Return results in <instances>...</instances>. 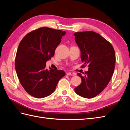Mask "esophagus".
Returning <instances> with one entry per match:
<instances>
[{
	"mask_svg": "<svg viewBox=\"0 0 130 130\" xmlns=\"http://www.w3.org/2000/svg\"><path fill=\"white\" fill-rule=\"evenodd\" d=\"M67 75H71V76H74L75 75V74L74 73H72V72H68L67 73Z\"/></svg>",
	"mask_w": 130,
	"mask_h": 130,
	"instance_id": "esophagus-1",
	"label": "esophagus"
}]
</instances>
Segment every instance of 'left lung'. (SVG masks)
<instances>
[{
	"label": "left lung",
	"instance_id": "8db88e82",
	"mask_svg": "<svg viewBox=\"0 0 130 130\" xmlns=\"http://www.w3.org/2000/svg\"><path fill=\"white\" fill-rule=\"evenodd\" d=\"M75 41L81 51L84 64L88 70L81 78V84L74 89L78 95L90 99L99 94L109 83L115 70L116 55L112 44L99 34L84 31L74 34Z\"/></svg>",
	"mask_w": 130,
	"mask_h": 130
}]
</instances>
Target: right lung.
Returning <instances> with one entry per match:
<instances>
[{
    "label": "right lung",
    "mask_w": 130,
    "mask_h": 130,
    "mask_svg": "<svg viewBox=\"0 0 130 130\" xmlns=\"http://www.w3.org/2000/svg\"><path fill=\"white\" fill-rule=\"evenodd\" d=\"M66 33L40 27L27 34L19 43L15 59V71L21 84L30 95L39 99L50 95L65 75L62 70H48L45 67Z\"/></svg>",
    "instance_id": "obj_1"
}]
</instances>
